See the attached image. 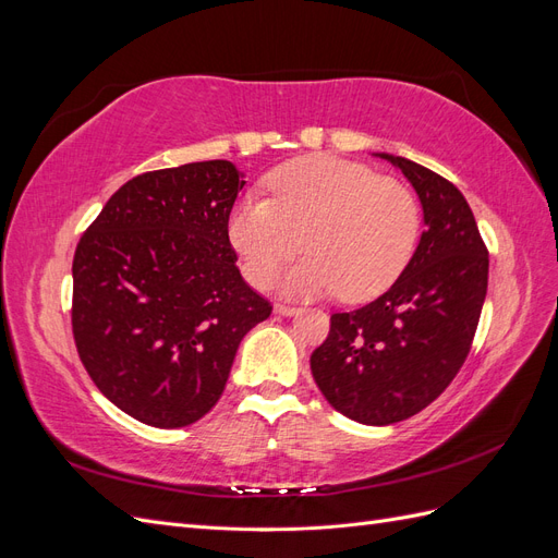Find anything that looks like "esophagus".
<instances>
[{
	"label": "esophagus",
	"mask_w": 558,
	"mask_h": 558,
	"mask_svg": "<svg viewBox=\"0 0 558 558\" xmlns=\"http://www.w3.org/2000/svg\"><path fill=\"white\" fill-rule=\"evenodd\" d=\"M275 312L281 314V316H293V314H298V307L295 305H286V302H277Z\"/></svg>",
	"instance_id": "1"
}]
</instances>
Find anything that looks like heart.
Wrapping results in <instances>:
<instances>
[{"instance_id": "heart-1", "label": "heart", "mask_w": 558, "mask_h": 558, "mask_svg": "<svg viewBox=\"0 0 558 558\" xmlns=\"http://www.w3.org/2000/svg\"><path fill=\"white\" fill-rule=\"evenodd\" d=\"M269 197L244 195L228 216V238L244 277L267 286L295 253L281 289L293 295L375 298L396 281L418 238L412 191L361 162L300 158L267 179Z\"/></svg>"}]
</instances>
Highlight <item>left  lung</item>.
I'll return each instance as SVG.
<instances>
[{"label": "left lung", "mask_w": 558, "mask_h": 558, "mask_svg": "<svg viewBox=\"0 0 558 558\" xmlns=\"http://www.w3.org/2000/svg\"><path fill=\"white\" fill-rule=\"evenodd\" d=\"M377 156L412 183L426 230L391 289L330 316L310 365L337 412L388 426L428 408L465 363L486 298L488 251L451 181L408 158Z\"/></svg>", "instance_id": "obj_1"}]
</instances>
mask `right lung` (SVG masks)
I'll list each match as a JSON object with an SVG mask.
<instances>
[{
    "label": "right lung",
    "instance_id": "1",
    "mask_svg": "<svg viewBox=\"0 0 558 558\" xmlns=\"http://www.w3.org/2000/svg\"><path fill=\"white\" fill-rule=\"evenodd\" d=\"M228 160L130 179L74 253L78 359L118 410L195 424L221 398L244 335L272 305L242 279L228 216L244 189Z\"/></svg>",
    "mask_w": 558,
    "mask_h": 558
}]
</instances>
